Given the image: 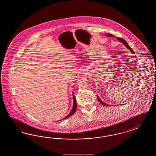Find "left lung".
<instances>
[{
    "instance_id": "obj_1",
    "label": "left lung",
    "mask_w": 156,
    "mask_h": 156,
    "mask_svg": "<svg viewBox=\"0 0 156 156\" xmlns=\"http://www.w3.org/2000/svg\"><path fill=\"white\" fill-rule=\"evenodd\" d=\"M108 36H109V37H114V36L112 35V34H109V33H108V34H106ZM117 39H118L119 41H120V42H122V43H123L124 44V45L127 48L129 49V50H130V51L133 53V54H134V51L133 50V49L131 48L129 46V44H128V43H127L126 41V40H124L123 38H122L120 37H117ZM97 98H98V101L100 102L102 105H104V106H109V105H108L107 104H105V102H102V101L100 100V98H99V97L97 96ZM121 105V104H120Z\"/></svg>"
}]
</instances>
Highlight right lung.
<instances>
[{"mask_svg": "<svg viewBox=\"0 0 156 156\" xmlns=\"http://www.w3.org/2000/svg\"><path fill=\"white\" fill-rule=\"evenodd\" d=\"M73 100H74V101H73V102H74V104H73V108H72V110L71 111L70 113H69L66 117H65V118L63 119L69 118L71 116H72L74 113H75V112L76 111V100H75V96H74V94H73Z\"/></svg>", "mask_w": 156, "mask_h": 156, "instance_id": "obj_1", "label": "right lung"}]
</instances>
